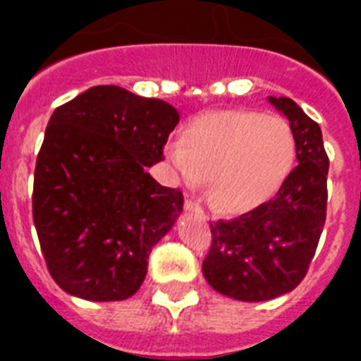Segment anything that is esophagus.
<instances>
[{"mask_svg":"<svg viewBox=\"0 0 361 361\" xmlns=\"http://www.w3.org/2000/svg\"><path fill=\"white\" fill-rule=\"evenodd\" d=\"M183 208H185V212H191V214L200 215V217H202V215H204L202 206H200V204H198V202H195V200H191V198H187L185 204H183Z\"/></svg>","mask_w":361,"mask_h":361,"instance_id":"esophagus-1","label":"esophagus"}]
</instances>
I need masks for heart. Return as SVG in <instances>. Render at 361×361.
I'll return each instance as SVG.
<instances>
[{"label": "heart", "instance_id": "1", "mask_svg": "<svg viewBox=\"0 0 361 361\" xmlns=\"http://www.w3.org/2000/svg\"><path fill=\"white\" fill-rule=\"evenodd\" d=\"M296 157V136L279 116L215 110L192 118L164 159L187 187L209 180L212 202L245 214L277 192Z\"/></svg>", "mask_w": 361, "mask_h": 361}]
</instances>
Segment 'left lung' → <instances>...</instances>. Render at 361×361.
I'll use <instances>...</instances> for the list:
<instances>
[{"label":"left lung","instance_id":"obj_1","mask_svg":"<svg viewBox=\"0 0 361 361\" xmlns=\"http://www.w3.org/2000/svg\"><path fill=\"white\" fill-rule=\"evenodd\" d=\"M296 136V169L274 198L231 221L212 223L202 274L212 288L240 302H266L294 290L309 269L328 202L322 133L292 99L268 97Z\"/></svg>","mask_w":361,"mask_h":361}]
</instances>
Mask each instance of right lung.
I'll return each mask as SVG.
<instances>
[{"label": "right lung", "instance_id": "add662e5", "mask_svg": "<svg viewBox=\"0 0 361 361\" xmlns=\"http://www.w3.org/2000/svg\"><path fill=\"white\" fill-rule=\"evenodd\" d=\"M180 121L172 104L95 86L54 110L37 155L33 223L52 279L71 296L120 302L144 283L183 195L147 166Z\"/></svg>", "mask_w": 361, "mask_h": 361}]
</instances>
